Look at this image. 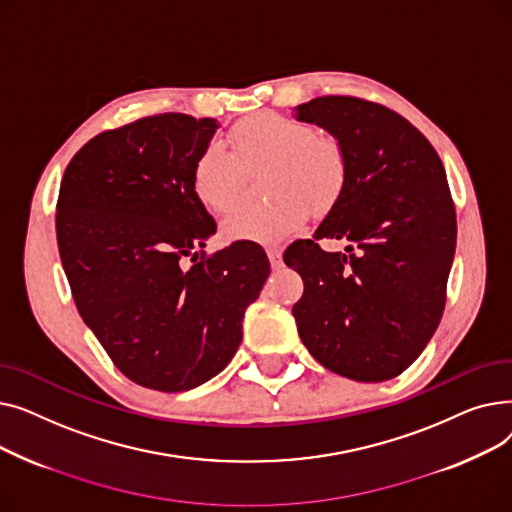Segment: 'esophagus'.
<instances>
[{
	"label": "esophagus",
	"mask_w": 512,
	"mask_h": 512,
	"mask_svg": "<svg viewBox=\"0 0 512 512\" xmlns=\"http://www.w3.org/2000/svg\"><path fill=\"white\" fill-rule=\"evenodd\" d=\"M267 257H270L272 270H280V267H282V249L280 247H267Z\"/></svg>",
	"instance_id": "esophagus-1"
}]
</instances>
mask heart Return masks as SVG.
<instances>
[{
	"instance_id": "1",
	"label": "heart",
	"mask_w": 512,
	"mask_h": 512,
	"mask_svg": "<svg viewBox=\"0 0 512 512\" xmlns=\"http://www.w3.org/2000/svg\"><path fill=\"white\" fill-rule=\"evenodd\" d=\"M232 153L220 143L205 145L193 164L195 197L224 213L240 197L245 170L267 168L261 207H240L222 222L228 240L274 245L301 230L315 213H328L342 199L348 182L344 145L332 134L276 112L240 120L228 132Z\"/></svg>"
}]
</instances>
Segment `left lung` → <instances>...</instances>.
Here are the masks:
<instances>
[{"label":"left lung","instance_id":"8db88e82","mask_svg":"<svg viewBox=\"0 0 512 512\" xmlns=\"http://www.w3.org/2000/svg\"><path fill=\"white\" fill-rule=\"evenodd\" d=\"M297 118L344 145L348 182L313 238L286 249L305 284L292 307L307 351L355 382L405 371L434 336L446 303L456 213L442 159L423 134L386 105L326 95ZM349 242L328 254L317 239Z\"/></svg>","mask_w":512,"mask_h":512}]
</instances>
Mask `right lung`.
<instances>
[{
  "label": "right lung",
  "mask_w": 512,
  "mask_h": 512,
  "mask_svg": "<svg viewBox=\"0 0 512 512\" xmlns=\"http://www.w3.org/2000/svg\"><path fill=\"white\" fill-rule=\"evenodd\" d=\"M215 128L157 114L105 130L60 184L56 234L76 309L126 378L159 392L197 388L230 363L270 276L255 242L201 251L215 222L191 174Z\"/></svg>",
  "instance_id": "obj_1"
}]
</instances>
